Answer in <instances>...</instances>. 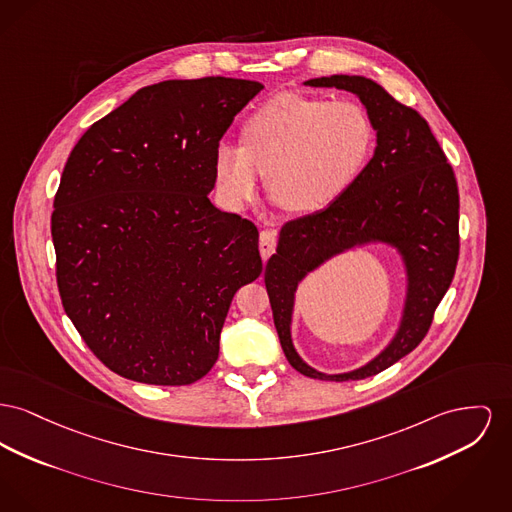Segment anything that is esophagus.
<instances>
[{
	"instance_id": "esophagus-1",
	"label": "esophagus",
	"mask_w": 512,
	"mask_h": 512,
	"mask_svg": "<svg viewBox=\"0 0 512 512\" xmlns=\"http://www.w3.org/2000/svg\"><path fill=\"white\" fill-rule=\"evenodd\" d=\"M274 249H276V232L263 230L261 236H259V251H261L263 261H267L271 257Z\"/></svg>"
}]
</instances>
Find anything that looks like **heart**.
Returning <instances> with one entry per match:
<instances>
[{"label":"heart","instance_id":"b5f03b06","mask_svg":"<svg viewBox=\"0 0 512 512\" xmlns=\"http://www.w3.org/2000/svg\"><path fill=\"white\" fill-rule=\"evenodd\" d=\"M373 145V123L358 102L278 94L243 120L240 147L214 149L212 178L220 201L241 211L267 172L274 201L309 214L331 207L358 181Z\"/></svg>","mask_w":512,"mask_h":512}]
</instances>
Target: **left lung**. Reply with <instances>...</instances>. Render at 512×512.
I'll return each mask as SVG.
<instances>
[{"instance_id":"left-lung-1","label":"left lung","mask_w":512,"mask_h":512,"mask_svg":"<svg viewBox=\"0 0 512 512\" xmlns=\"http://www.w3.org/2000/svg\"><path fill=\"white\" fill-rule=\"evenodd\" d=\"M303 85L356 94L377 131V147L358 181L331 207L282 226L265 286L290 365L311 379L358 381L410 354L429 331L458 261V187L427 121L379 83L361 75H331ZM373 242L394 248L405 267L407 296L399 327L392 342L358 370L317 372L300 360L291 340L297 286L332 256Z\"/></svg>"}]
</instances>
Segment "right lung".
<instances>
[{"mask_svg":"<svg viewBox=\"0 0 512 512\" xmlns=\"http://www.w3.org/2000/svg\"><path fill=\"white\" fill-rule=\"evenodd\" d=\"M263 89L228 77L156 83L92 123L67 158L52 212L61 303L125 379L205 377L234 294L263 271L255 224L209 199L214 149Z\"/></svg>","mask_w":512,"mask_h":512,"instance_id":"1","label":"right lung"}]
</instances>
